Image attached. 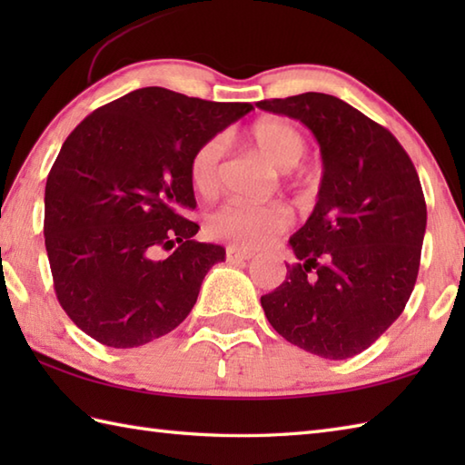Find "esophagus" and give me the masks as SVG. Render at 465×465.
Masks as SVG:
<instances>
[{"label": "esophagus", "instance_id": "34e87169", "mask_svg": "<svg viewBox=\"0 0 465 465\" xmlns=\"http://www.w3.org/2000/svg\"><path fill=\"white\" fill-rule=\"evenodd\" d=\"M225 255H227V260H230V262H248V260L253 258L252 252H243L240 248H235V245H227Z\"/></svg>", "mask_w": 465, "mask_h": 465}]
</instances>
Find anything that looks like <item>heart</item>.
I'll return each instance as SVG.
<instances>
[{"mask_svg": "<svg viewBox=\"0 0 465 465\" xmlns=\"http://www.w3.org/2000/svg\"><path fill=\"white\" fill-rule=\"evenodd\" d=\"M245 140L268 157L282 172H290L298 165L308 142L298 125L280 117H263L245 132ZM223 155V140L212 137L193 152L190 160V182L193 190L210 197L220 185V162ZM292 223V210L283 203H250L232 200L210 215L207 225L217 238L230 242L235 248L255 250L270 242L275 233L283 232Z\"/></svg>", "mask_w": 465, "mask_h": 465, "instance_id": "obj_1", "label": "heart"}]
</instances>
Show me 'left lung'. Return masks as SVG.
I'll return each instance as SVG.
<instances>
[{
    "label": "left lung",
    "instance_id": "8db88e82",
    "mask_svg": "<svg viewBox=\"0 0 465 465\" xmlns=\"http://www.w3.org/2000/svg\"><path fill=\"white\" fill-rule=\"evenodd\" d=\"M255 105L300 120L323 162L318 202L290 238L298 263L262 295L265 318L305 351L353 358L400 318L416 285L428 222L418 172L391 132L340 97Z\"/></svg>",
    "mask_w": 465,
    "mask_h": 465
}]
</instances>
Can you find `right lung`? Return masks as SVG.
<instances>
[{
    "label": "right lung",
    "mask_w": 465,
    "mask_h": 465,
    "mask_svg": "<svg viewBox=\"0 0 465 465\" xmlns=\"http://www.w3.org/2000/svg\"><path fill=\"white\" fill-rule=\"evenodd\" d=\"M252 110L142 87L67 135L47 175L44 235L57 300L90 338L137 348L192 312L225 250L195 242L200 225L185 220L190 160Z\"/></svg>",
    "instance_id": "right-lung-1"
}]
</instances>
